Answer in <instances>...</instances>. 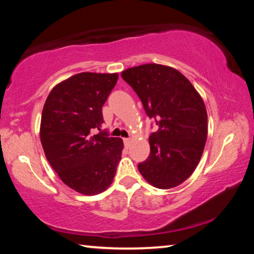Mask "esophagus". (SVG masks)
Instances as JSON below:
<instances>
[{
	"mask_svg": "<svg viewBox=\"0 0 254 254\" xmlns=\"http://www.w3.org/2000/svg\"><path fill=\"white\" fill-rule=\"evenodd\" d=\"M123 142H124V145H126L127 148H128V147H130V143H131V139L126 137V139H123Z\"/></svg>",
	"mask_w": 254,
	"mask_h": 254,
	"instance_id": "obj_1",
	"label": "esophagus"
}]
</instances>
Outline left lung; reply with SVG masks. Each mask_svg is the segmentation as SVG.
<instances>
[{"mask_svg": "<svg viewBox=\"0 0 254 254\" xmlns=\"http://www.w3.org/2000/svg\"><path fill=\"white\" fill-rule=\"evenodd\" d=\"M122 78L158 126L149 136L150 154L137 165L152 186L169 189L196 169L207 139V112L194 86L175 68L147 64L122 71Z\"/></svg>", "mask_w": 254, "mask_h": 254, "instance_id": "obj_1", "label": "left lung"}]
</instances>
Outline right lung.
Instances as JSON below:
<instances>
[{
  "instance_id": "obj_1",
  "label": "right lung",
  "mask_w": 254,
  "mask_h": 254,
  "mask_svg": "<svg viewBox=\"0 0 254 254\" xmlns=\"http://www.w3.org/2000/svg\"><path fill=\"white\" fill-rule=\"evenodd\" d=\"M118 74L80 72L56 85L41 115L40 140L53 169L83 195L104 191L113 182L123 141L101 130L102 107Z\"/></svg>"
}]
</instances>
